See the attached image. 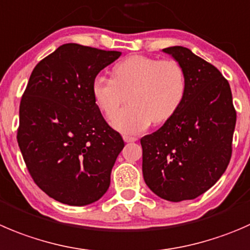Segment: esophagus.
Masks as SVG:
<instances>
[{"label": "esophagus", "instance_id": "1", "mask_svg": "<svg viewBox=\"0 0 250 250\" xmlns=\"http://www.w3.org/2000/svg\"><path fill=\"white\" fill-rule=\"evenodd\" d=\"M123 140H125V143H134V142H137L138 138L130 137V135H123Z\"/></svg>", "mask_w": 250, "mask_h": 250}]
</instances>
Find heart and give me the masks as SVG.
<instances>
[{
	"mask_svg": "<svg viewBox=\"0 0 250 250\" xmlns=\"http://www.w3.org/2000/svg\"><path fill=\"white\" fill-rule=\"evenodd\" d=\"M186 76L176 61H161L134 55L118 62L112 79L96 76L91 95L96 107L106 116L115 113L127 98L128 107L111 117V125L125 134H138L151 122L160 125L176 113L186 95Z\"/></svg>",
	"mask_w": 250,
	"mask_h": 250,
	"instance_id": "heart-1",
	"label": "heart"
}]
</instances>
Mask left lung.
<instances>
[{
	"label": "left lung",
	"mask_w": 250,
	"mask_h": 250,
	"mask_svg": "<svg viewBox=\"0 0 250 250\" xmlns=\"http://www.w3.org/2000/svg\"><path fill=\"white\" fill-rule=\"evenodd\" d=\"M182 67L186 95L156 132L140 139L143 177L168 202L195 199L224 174L232 154L236 111L229 84L219 69L189 48H164Z\"/></svg>",
	"instance_id": "8db88e82"
}]
</instances>
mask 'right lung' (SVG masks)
Returning <instances> with one entry per match:
<instances>
[{
  "label": "right lung",
  "instance_id": "1",
  "mask_svg": "<svg viewBox=\"0 0 250 250\" xmlns=\"http://www.w3.org/2000/svg\"><path fill=\"white\" fill-rule=\"evenodd\" d=\"M120 51L64 43L34 68L19 106L18 139L29 173L48 197L72 207L107 192L125 146L91 95V82Z\"/></svg>",
  "mask_w": 250,
  "mask_h": 250
}]
</instances>
